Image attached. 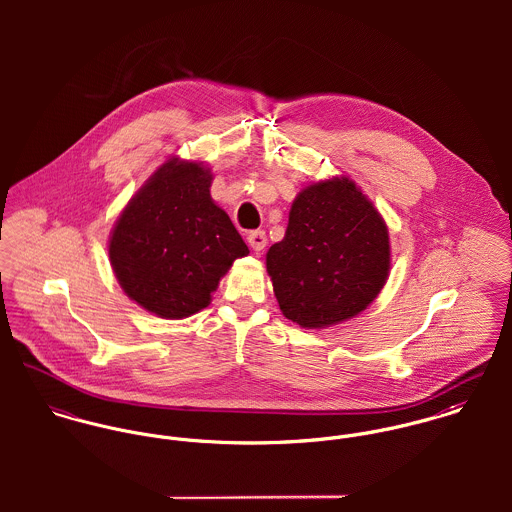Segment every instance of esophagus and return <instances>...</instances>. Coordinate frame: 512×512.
I'll return each mask as SVG.
<instances>
[{
  "label": "esophagus",
  "mask_w": 512,
  "mask_h": 512,
  "mask_svg": "<svg viewBox=\"0 0 512 512\" xmlns=\"http://www.w3.org/2000/svg\"><path fill=\"white\" fill-rule=\"evenodd\" d=\"M246 240H248L250 248L256 250V252L264 250V248H266V242H268L264 230H252V232H248V238H246Z\"/></svg>",
  "instance_id": "esophagus-1"
}]
</instances>
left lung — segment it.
Listing matches in <instances>:
<instances>
[{
    "mask_svg": "<svg viewBox=\"0 0 512 512\" xmlns=\"http://www.w3.org/2000/svg\"><path fill=\"white\" fill-rule=\"evenodd\" d=\"M266 268L288 319L307 329L337 325L365 311L386 284V222L349 177L307 185Z\"/></svg>",
    "mask_w": 512,
    "mask_h": 512,
    "instance_id": "obj_1",
    "label": "left lung"
}]
</instances>
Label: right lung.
<instances>
[{"label":"right lung","mask_w":512,"mask_h":512,"mask_svg":"<svg viewBox=\"0 0 512 512\" xmlns=\"http://www.w3.org/2000/svg\"><path fill=\"white\" fill-rule=\"evenodd\" d=\"M203 163H163L130 199L110 234L112 270L130 299L163 319L211 303L220 278L248 246L211 199Z\"/></svg>","instance_id":"add662e5"}]
</instances>
